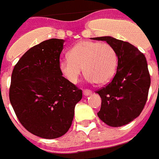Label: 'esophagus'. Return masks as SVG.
I'll use <instances>...</instances> for the list:
<instances>
[{
	"label": "esophagus",
	"mask_w": 159,
	"mask_h": 159,
	"mask_svg": "<svg viewBox=\"0 0 159 159\" xmlns=\"http://www.w3.org/2000/svg\"><path fill=\"white\" fill-rule=\"evenodd\" d=\"M84 95V96H88V95H90L92 93V91L89 89H84V92H83Z\"/></svg>",
	"instance_id": "1"
}]
</instances>
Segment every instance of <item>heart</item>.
Wrapping results in <instances>:
<instances>
[{
    "label": "heart",
    "mask_w": 159,
    "mask_h": 159,
    "mask_svg": "<svg viewBox=\"0 0 159 159\" xmlns=\"http://www.w3.org/2000/svg\"><path fill=\"white\" fill-rule=\"evenodd\" d=\"M117 56L110 44L83 41L75 45L69 57L60 61V69L70 82L75 84L82 74L87 80L102 84L108 82L116 72Z\"/></svg>",
    "instance_id": "b5f03b06"
}]
</instances>
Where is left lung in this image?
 <instances>
[{
	"mask_svg": "<svg viewBox=\"0 0 159 159\" xmlns=\"http://www.w3.org/2000/svg\"><path fill=\"white\" fill-rule=\"evenodd\" d=\"M93 39L110 44L118 59L111 82L96 91L102 98L98 116L110 126H122L139 116L145 106L151 82L147 61L144 54L128 42L108 36Z\"/></svg>",
	"mask_w": 159,
	"mask_h": 159,
	"instance_id": "1",
	"label": "left lung"
}]
</instances>
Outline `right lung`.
<instances>
[{"mask_svg": "<svg viewBox=\"0 0 159 159\" xmlns=\"http://www.w3.org/2000/svg\"><path fill=\"white\" fill-rule=\"evenodd\" d=\"M63 39H52L28 50L11 75L10 101L21 125L32 134L56 139L68 131L82 90L62 76Z\"/></svg>", "mask_w": 159, "mask_h": 159, "instance_id": "1", "label": "right lung"}]
</instances>
